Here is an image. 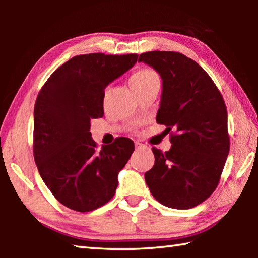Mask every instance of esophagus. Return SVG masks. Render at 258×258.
<instances>
[{
    "mask_svg": "<svg viewBox=\"0 0 258 258\" xmlns=\"http://www.w3.org/2000/svg\"><path fill=\"white\" fill-rule=\"evenodd\" d=\"M143 147H145V145H142V143L135 141V148H137V149H140V148H143Z\"/></svg>",
    "mask_w": 258,
    "mask_h": 258,
    "instance_id": "1",
    "label": "esophagus"
}]
</instances>
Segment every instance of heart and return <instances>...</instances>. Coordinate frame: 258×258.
Returning a JSON list of instances; mask_svg holds the SVG:
<instances>
[{
  "mask_svg": "<svg viewBox=\"0 0 258 258\" xmlns=\"http://www.w3.org/2000/svg\"><path fill=\"white\" fill-rule=\"evenodd\" d=\"M155 81H159V76L154 69H150V68L139 69V71L135 72L133 74V76L131 77V84H132L133 89L147 85L149 84V83H152Z\"/></svg>",
  "mask_w": 258,
  "mask_h": 258,
  "instance_id": "b5f03b06",
  "label": "heart"
}]
</instances>
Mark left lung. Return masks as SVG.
Segmentation results:
<instances>
[{
	"mask_svg": "<svg viewBox=\"0 0 258 258\" xmlns=\"http://www.w3.org/2000/svg\"><path fill=\"white\" fill-rule=\"evenodd\" d=\"M139 61L163 80L156 120L167 127L172 143L166 152L152 148L155 165L145 174L147 185L164 206H198L215 191L229 155L224 99L211 76L184 54L150 51Z\"/></svg>",
	"mask_w": 258,
	"mask_h": 258,
	"instance_id": "obj_1",
	"label": "left lung"
}]
</instances>
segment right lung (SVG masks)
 Instances as JSON below:
<instances>
[{"label":"right lung","mask_w":258,"mask_h":258,"mask_svg":"<svg viewBox=\"0 0 258 258\" xmlns=\"http://www.w3.org/2000/svg\"><path fill=\"white\" fill-rule=\"evenodd\" d=\"M138 54L90 53L73 56L47 78L34 107L33 152L42 180L55 199L85 213L116 194L118 173L134 142L118 138L98 149L91 119L103 116L104 89L123 75Z\"/></svg>","instance_id":"add662e5"}]
</instances>
